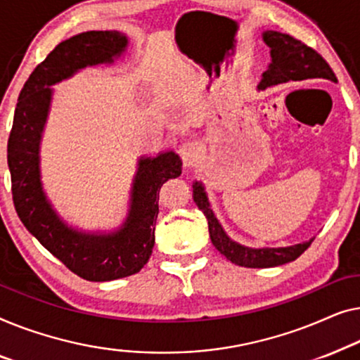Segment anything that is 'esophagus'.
<instances>
[{"label": "esophagus", "instance_id": "esophagus-1", "mask_svg": "<svg viewBox=\"0 0 360 360\" xmlns=\"http://www.w3.org/2000/svg\"><path fill=\"white\" fill-rule=\"evenodd\" d=\"M179 155L187 169L194 168L197 160L200 158V146L195 141H186L179 146Z\"/></svg>", "mask_w": 360, "mask_h": 360}]
</instances>
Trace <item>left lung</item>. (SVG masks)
Returning <instances> with one entry per match:
<instances>
[{"instance_id": "obj_1", "label": "left lung", "mask_w": 360, "mask_h": 360, "mask_svg": "<svg viewBox=\"0 0 360 360\" xmlns=\"http://www.w3.org/2000/svg\"><path fill=\"white\" fill-rule=\"evenodd\" d=\"M262 40L271 49V63L264 73H262L261 83L257 89H266L269 86H276L287 81H303L311 78L330 79L336 83V75L331 70L326 60L321 57L316 50L308 47L300 40L293 39L292 35L277 32V30H266L262 34ZM192 197L197 207L204 212L209 221L210 240L214 246L233 264L241 267H274L282 266L287 262L295 261L302 252L308 250L310 241L298 243L293 246L285 248H250L243 246L240 243L233 241L221 229L220 221L217 220L214 210L210 209L209 197L202 186V182L192 184Z\"/></svg>"}]
</instances>
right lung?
I'll return each mask as SVG.
<instances>
[{
  "label": "right lung",
  "instance_id": "add662e5",
  "mask_svg": "<svg viewBox=\"0 0 360 360\" xmlns=\"http://www.w3.org/2000/svg\"><path fill=\"white\" fill-rule=\"evenodd\" d=\"M127 44V35L119 30H88L58 44L21 89L8 140V166L19 219L70 271L93 282L136 274L148 262L155 246L160 189L168 179L178 178L182 161L174 151L155 158L141 156L122 226L110 233H86L65 224L45 195L40 181V140L52 103L50 86L81 68L114 63Z\"/></svg>",
  "mask_w": 360,
  "mask_h": 360
}]
</instances>
